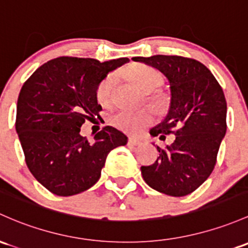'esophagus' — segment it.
I'll use <instances>...</instances> for the list:
<instances>
[{"instance_id":"obj_1","label":"esophagus","mask_w":248,"mask_h":248,"mask_svg":"<svg viewBox=\"0 0 248 248\" xmlns=\"http://www.w3.org/2000/svg\"><path fill=\"white\" fill-rule=\"evenodd\" d=\"M128 144L132 145V146H139V145H141V140L135 139V138H129Z\"/></svg>"}]
</instances>
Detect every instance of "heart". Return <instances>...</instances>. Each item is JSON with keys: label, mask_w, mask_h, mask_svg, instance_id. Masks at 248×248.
<instances>
[{"label": "heart", "mask_w": 248, "mask_h": 248, "mask_svg": "<svg viewBox=\"0 0 248 248\" xmlns=\"http://www.w3.org/2000/svg\"><path fill=\"white\" fill-rule=\"evenodd\" d=\"M127 75L134 84L148 93V98L151 101L155 100V96L151 91L155 90L161 84V75L159 74L158 70L145 64H135L127 70ZM114 83H115V77L111 75L101 80L96 89V98L98 103L103 106L109 103ZM153 117L155 116L151 109H141L138 111L120 110L110 115L109 122L120 131L128 134H137L153 121Z\"/></svg>", "instance_id": "heart-1"}]
</instances>
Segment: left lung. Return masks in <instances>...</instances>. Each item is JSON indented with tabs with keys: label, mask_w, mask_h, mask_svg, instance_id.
<instances>
[{
	"label": "left lung",
	"mask_w": 248,
	"mask_h": 248,
	"mask_svg": "<svg viewBox=\"0 0 248 248\" xmlns=\"http://www.w3.org/2000/svg\"><path fill=\"white\" fill-rule=\"evenodd\" d=\"M132 59L155 67L170 83V109L151 135H160V140H165V134L176 135L170 146H157L159 157L152 165L141 166L142 178L169 196L191 194L213 172L227 131L222 88L210 70L195 59L163 54Z\"/></svg>",
	"instance_id": "1"
}]
</instances>
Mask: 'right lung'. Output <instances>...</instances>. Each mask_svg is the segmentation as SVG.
<instances>
[{
  "label": "right lung",
  "instance_id": "right-lung-1",
  "mask_svg": "<svg viewBox=\"0 0 248 248\" xmlns=\"http://www.w3.org/2000/svg\"><path fill=\"white\" fill-rule=\"evenodd\" d=\"M128 61L59 57L23 83L15 128L28 169L52 194L72 196L88 190L100 179L108 153L127 144L126 135L111 126L98 132L93 141L79 132L85 120L102 110L97 85Z\"/></svg>",
  "mask_w": 248,
  "mask_h": 248
}]
</instances>
